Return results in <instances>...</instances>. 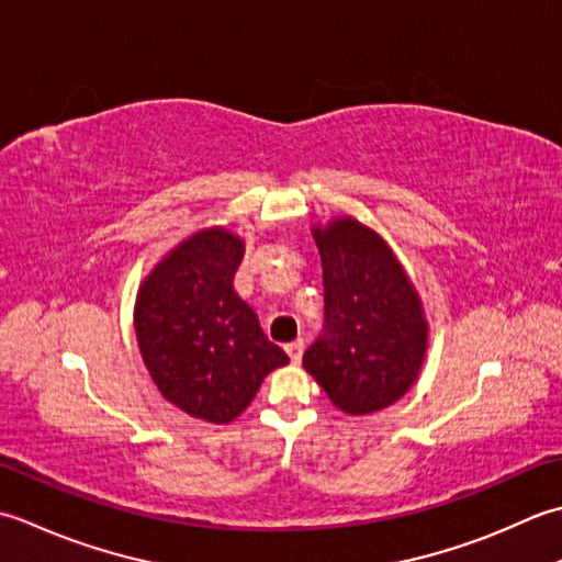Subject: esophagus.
Masks as SVG:
<instances>
[{"label": "esophagus", "mask_w": 562, "mask_h": 562, "mask_svg": "<svg viewBox=\"0 0 562 562\" xmlns=\"http://www.w3.org/2000/svg\"><path fill=\"white\" fill-rule=\"evenodd\" d=\"M303 349H305V341L303 339H295V341H291V345H285V351H289V357H291L293 363L301 361Z\"/></svg>", "instance_id": "esophagus-1"}]
</instances>
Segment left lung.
<instances>
[{
  "label": "left lung",
  "mask_w": 562,
  "mask_h": 562,
  "mask_svg": "<svg viewBox=\"0 0 562 562\" xmlns=\"http://www.w3.org/2000/svg\"><path fill=\"white\" fill-rule=\"evenodd\" d=\"M323 259L325 331L303 369L331 405L371 415L397 403L429 349L425 305L391 245L351 215L313 225Z\"/></svg>",
  "instance_id": "obj_1"
}]
</instances>
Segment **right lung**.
I'll return each instance as SVG.
<instances>
[{
  "mask_svg": "<svg viewBox=\"0 0 562 562\" xmlns=\"http://www.w3.org/2000/svg\"><path fill=\"white\" fill-rule=\"evenodd\" d=\"M243 257V237L201 227L157 261L135 295V339L157 391L211 425L237 419L261 381L289 363L233 289Z\"/></svg>",
  "mask_w": 562,
  "mask_h": 562,
  "instance_id": "obj_1",
  "label": "right lung"
}]
</instances>
